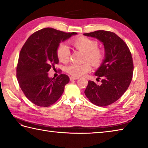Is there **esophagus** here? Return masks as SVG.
Returning a JSON list of instances; mask_svg holds the SVG:
<instances>
[{"label": "esophagus", "mask_w": 148, "mask_h": 148, "mask_svg": "<svg viewBox=\"0 0 148 148\" xmlns=\"http://www.w3.org/2000/svg\"><path fill=\"white\" fill-rule=\"evenodd\" d=\"M78 79V77H74V76L70 77V79H71V81H72V80H76V79Z\"/></svg>", "instance_id": "obj_1"}]
</instances>
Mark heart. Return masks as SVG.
<instances>
[{"label": "heart", "instance_id": "heart-1", "mask_svg": "<svg viewBox=\"0 0 148 148\" xmlns=\"http://www.w3.org/2000/svg\"><path fill=\"white\" fill-rule=\"evenodd\" d=\"M71 44L75 48L85 53V61H89L92 66H99L104 58L103 50L98 47V42L95 40L86 36H79L72 40ZM57 55L61 62H66L69 61L70 49L64 44L59 45L57 49ZM89 62L85 63L71 64L66 68V71L72 76H82L91 71Z\"/></svg>", "mask_w": 148, "mask_h": 148}]
</instances>
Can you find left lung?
<instances>
[{
  "label": "left lung",
  "instance_id": "obj_1",
  "mask_svg": "<svg viewBox=\"0 0 148 148\" xmlns=\"http://www.w3.org/2000/svg\"><path fill=\"white\" fill-rule=\"evenodd\" d=\"M84 35L99 40L104 47V59L95 72L101 84L89 80L85 95L95 105L106 106L118 100L131 84L134 68L131 51L114 32L97 31Z\"/></svg>",
  "mask_w": 148,
  "mask_h": 148
}]
</instances>
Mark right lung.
Instances as JSON below:
<instances>
[{
  "instance_id": "obj_1",
  "label": "right lung",
  "mask_w": 148,
  "mask_h": 148,
  "mask_svg": "<svg viewBox=\"0 0 148 148\" xmlns=\"http://www.w3.org/2000/svg\"><path fill=\"white\" fill-rule=\"evenodd\" d=\"M76 34L45 28L31 35L23 45L17 63V79L23 93L33 104L47 107L61 97L69 77L60 74L52 78L47 72L58 64L59 44Z\"/></svg>"
}]
</instances>
